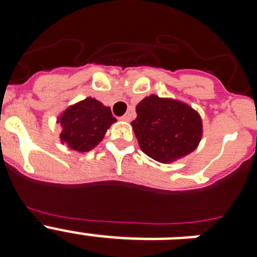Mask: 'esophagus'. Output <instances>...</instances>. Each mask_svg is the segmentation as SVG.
<instances>
[{
	"label": "esophagus",
	"mask_w": 257,
	"mask_h": 257,
	"mask_svg": "<svg viewBox=\"0 0 257 257\" xmlns=\"http://www.w3.org/2000/svg\"><path fill=\"white\" fill-rule=\"evenodd\" d=\"M121 119H122V121H124V122H128L131 119V114H130V113H126L124 115H122Z\"/></svg>",
	"instance_id": "34e87169"
}]
</instances>
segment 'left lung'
<instances>
[{
	"mask_svg": "<svg viewBox=\"0 0 257 257\" xmlns=\"http://www.w3.org/2000/svg\"><path fill=\"white\" fill-rule=\"evenodd\" d=\"M136 114L131 126L140 149L158 162H175L199 145L203 123L189 104L152 94L136 105Z\"/></svg>",
	"mask_w": 257,
	"mask_h": 257,
	"instance_id": "8db88e82",
	"label": "left lung"
}]
</instances>
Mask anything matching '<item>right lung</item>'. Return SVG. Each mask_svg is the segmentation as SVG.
<instances>
[{"label":"right lung","mask_w":257,"mask_h":257,"mask_svg":"<svg viewBox=\"0 0 257 257\" xmlns=\"http://www.w3.org/2000/svg\"><path fill=\"white\" fill-rule=\"evenodd\" d=\"M115 122L110 108L90 96L65 108L56 119L60 143L78 153L92 151Z\"/></svg>","instance_id":"add662e5"}]
</instances>
